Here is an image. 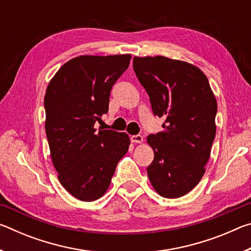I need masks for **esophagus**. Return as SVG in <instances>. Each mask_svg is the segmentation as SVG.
<instances>
[{
    "mask_svg": "<svg viewBox=\"0 0 251 251\" xmlns=\"http://www.w3.org/2000/svg\"><path fill=\"white\" fill-rule=\"evenodd\" d=\"M130 141H131V143L141 144L143 142V136L142 135H133V136H130Z\"/></svg>",
    "mask_w": 251,
    "mask_h": 251,
    "instance_id": "obj_1",
    "label": "esophagus"
}]
</instances>
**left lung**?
Here are the masks:
<instances>
[{
    "mask_svg": "<svg viewBox=\"0 0 251 251\" xmlns=\"http://www.w3.org/2000/svg\"><path fill=\"white\" fill-rule=\"evenodd\" d=\"M135 74L150 96L163 131L151 134L152 187L165 198L189 193L205 174L216 135L217 101L206 75L195 65L164 56L134 57Z\"/></svg>",
    "mask_w": 251,
    "mask_h": 251,
    "instance_id": "obj_1",
    "label": "left lung"
}]
</instances>
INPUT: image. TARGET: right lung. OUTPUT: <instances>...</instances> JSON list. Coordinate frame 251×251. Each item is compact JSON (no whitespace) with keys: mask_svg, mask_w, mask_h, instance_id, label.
<instances>
[{"mask_svg":"<svg viewBox=\"0 0 251 251\" xmlns=\"http://www.w3.org/2000/svg\"><path fill=\"white\" fill-rule=\"evenodd\" d=\"M130 55H83L66 62L46 88L45 130L62 186L82 201L100 198L129 147L125 133L94 127L108 112L113 85Z\"/></svg>","mask_w":251,"mask_h":251,"instance_id":"1","label":"right lung"}]
</instances>
